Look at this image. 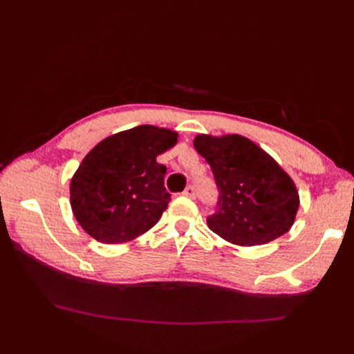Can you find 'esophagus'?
Here are the masks:
<instances>
[{
  "instance_id": "34e87169",
  "label": "esophagus",
  "mask_w": 354,
  "mask_h": 354,
  "mask_svg": "<svg viewBox=\"0 0 354 354\" xmlns=\"http://www.w3.org/2000/svg\"><path fill=\"white\" fill-rule=\"evenodd\" d=\"M183 194H184V196H187V198L194 199V198H196V190H194L193 185H189V187H187V189L184 190Z\"/></svg>"
}]
</instances>
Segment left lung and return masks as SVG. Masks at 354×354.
Masks as SVG:
<instances>
[{
  "instance_id": "1",
  "label": "left lung",
  "mask_w": 354,
  "mask_h": 354,
  "mask_svg": "<svg viewBox=\"0 0 354 354\" xmlns=\"http://www.w3.org/2000/svg\"><path fill=\"white\" fill-rule=\"evenodd\" d=\"M194 149L213 170L219 190L208 228L240 246L286 234L299 207L297 187L272 156L242 135H198Z\"/></svg>"
}]
</instances>
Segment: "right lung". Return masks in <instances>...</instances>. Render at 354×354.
<instances>
[{
	"label": "right lung",
	"mask_w": 354,
	"mask_h": 354,
	"mask_svg": "<svg viewBox=\"0 0 354 354\" xmlns=\"http://www.w3.org/2000/svg\"><path fill=\"white\" fill-rule=\"evenodd\" d=\"M176 141V132L150 124L100 141L71 179V208L80 227L102 243L129 242L152 228L170 202L167 167L156 156Z\"/></svg>",
	"instance_id": "obj_1"
}]
</instances>
